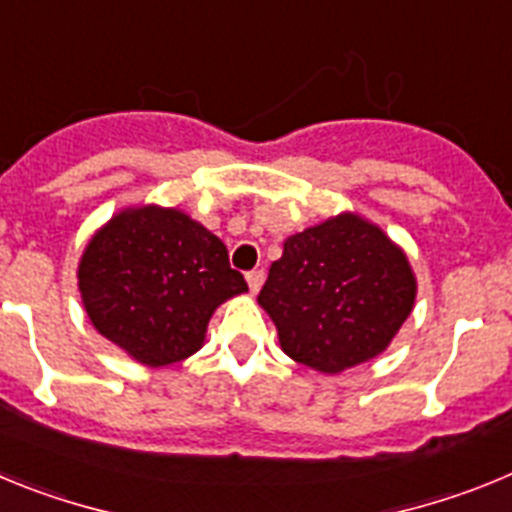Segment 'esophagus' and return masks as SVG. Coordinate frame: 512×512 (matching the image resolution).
<instances>
[{
	"instance_id": "obj_1",
	"label": "esophagus",
	"mask_w": 512,
	"mask_h": 512,
	"mask_svg": "<svg viewBox=\"0 0 512 512\" xmlns=\"http://www.w3.org/2000/svg\"><path fill=\"white\" fill-rule=\"evenodd\" d=\"M264 279H266L264 269L248 271V274H246V282H248V289H251V295H259V289L264 287Z\"/></svg>"
}]
</instances>
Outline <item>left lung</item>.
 <instances>
[{"label": "left lung", "instance_id": "left-lung-1", "mask_svg": "<svg viewBox=\"0 0 512 512\" xmlns=\"http://www.w3.org/2000/svg\"><path fill=\"white\" fill-rule=\"evenodd\" d=\"M415 295L405 251L372 220L341 212L289 235L259 305L289 359L341 374L387 351Z\"/></svg>", "mask_w": 512, "mask_h": 512}]
</instances>
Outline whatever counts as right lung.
Instances as JSON below:
<instances>
[{
    "label": "right lung",
    "instance_id": "right-lung-1",
    "mask_svg": "<svg viewBox=\"0 0 512 512\" xmlns=\"http://www.w3.org/2000/svg\"><path fill=\"white\" fill-rule=\"evenodd\" d=\"M79 292L99 336L146 366L197 354L212 312L248 292L215 233L176 207H125L89 238Z\"/></svg>",
    "mask_w": 512,
    "mask_h": 512
}]
</instances>
